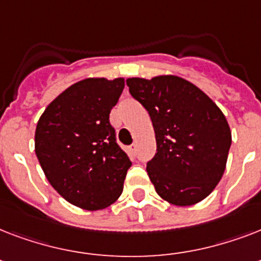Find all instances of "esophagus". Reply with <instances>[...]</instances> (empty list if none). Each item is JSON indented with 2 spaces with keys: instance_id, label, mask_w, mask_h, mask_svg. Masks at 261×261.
<instances>
[{
  "instance_id": "obj_1",
  "label": "esophagus",
  "mask_w": 261,
  "mask_h": 261,
  "mask_svg": "<svg viewBox=\"0 0 261 261\" xmlns=\"http://www.w3.org/2000/svg\"><path fill=\"white\" fill-rule=\"evenodd\" d=\"M127 153H128L130 155L137 154V145H135V143H133V145H130V146L127 147Z\"/></svg>"
}]
</instances>
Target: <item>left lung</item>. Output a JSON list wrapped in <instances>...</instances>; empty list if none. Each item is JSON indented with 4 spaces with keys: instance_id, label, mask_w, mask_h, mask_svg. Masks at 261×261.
Returning <instances> with one entry per match:
<instances>
[{
    "instance_id": "1",
    "label": "left lung",
    "mask_w": 261,
    "mask_h": 261,
    "mask_svg": "<svg viewBox=\"0 0 261 261\" xmlns=\"http://www.w3.org/2000/svg\"><path fill=\"white\" fill-rule=\"evenodd\" d=\"M126 83L154 127L157 153L146 171L157 194L174 206L203 200L222 177L231 145L222 111L198 87L176 75Z\"/></svg>"
}]
</instances>
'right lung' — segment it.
<instances>
[{
    "mask_svg": "<svg viewBox=\"0 0 261 261\" xmlns=\"http://www.w3.org/2000/svg\"><path fill=\"white\" fill-rule=\"evenodd\" d=\"M123 88V79L73 84L50 102L36 126L35 153L47 180L84 210L112 204L131 167L110 123Z\"/></svg>",
    "mask_w": 261,
    "mask_h": 261,
    "instance_id": "right-lung-1",
    "label": "right lung"
}]
</instances>
